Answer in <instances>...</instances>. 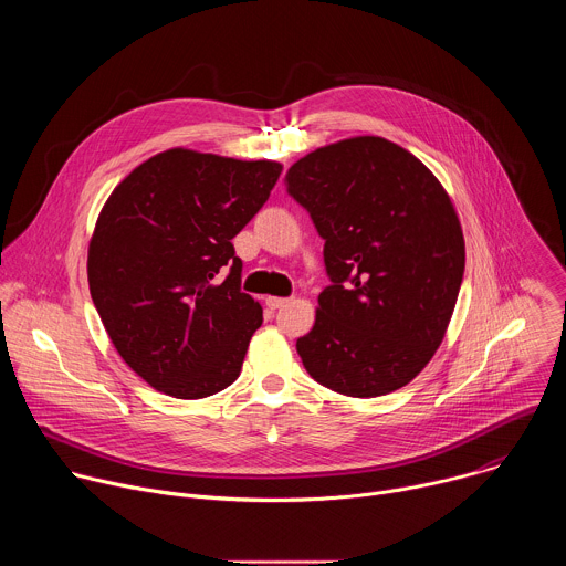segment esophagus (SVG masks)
Returning <instances> with one entry per match:
<instances>
[{
    "mask_svg": "<svg viewBox=\"0 0 566 566\" xmlns=\"http://www.w3.org/2000/svg\"><path fill=\"white\" fill-rule=\"evenodd\" d=\"M286 302H289L286 297H266V306H269L271 311H277V308H282Z\"/></svg>",
    "mask_w": 566,
    "mask_h": 566,
    "instance_id": "1",
    "label": "esophagus"
}]
</instances>
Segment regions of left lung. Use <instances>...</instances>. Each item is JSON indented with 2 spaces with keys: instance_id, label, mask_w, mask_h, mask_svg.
<instances>
[{
  "instance_id": "obj_1",
  "label": "left lung",
  "mask_w": 566,
  "mask_h": 566,
  "mask_svg": "<svg viewBox=\"0 0 566 566\" xmlns=\"http://www.w3.org/2000/svg\"><path fill=\"white\" fill-rule=\"evenodd\" d=\"M289 195L325 239L332 284L297 338L319 385L374 398L408 385L439 349L463 280L465 244L439 179L380 136L345 138L300 158Z\"/></svg>"
}]
</instances>
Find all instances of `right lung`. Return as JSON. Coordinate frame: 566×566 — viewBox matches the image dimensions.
<instances>
[{"label": "right lung", "mask_w": 566, "mask_h": 566, "mask_svg": "<svg viewBox=\"0 0 566 566\" xmlns=\"http://www.w3.org/2000/svg\"><path fill=\"white\" fill-rule=\"evenodd\" d=\"M282 166L175 147L132 170L90 241V291L120 358L154 389L206 398L232 385L262 306L241 293L232 237Z\"/></svg>", "instance_id": "add662e5"}]
</instances>
